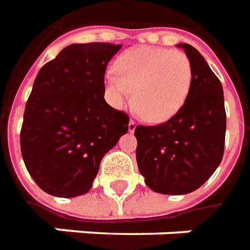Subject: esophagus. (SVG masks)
Wrapping results in <instances>:
<instances>
[{
	"mask_svg": "<svg viewBox=\"0 0 250 250\" xmlns=\"http://www.w3.org/2000/svg\"><path fill=\"white\" fill-rule=\"evenodd\" d=\"M128 130H129V132H130V133H133L134 130H136V122H134L133 120H130V121H129Z\"/></svg>",
	"mask_w": 250,
	"mask_h": 250,
	"instance_id": "esophagus-1",
	"label": "esophagus"
}]
</instances>
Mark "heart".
Segmentation results:
<instances>
[{
	"instance_id": "1",
	"label": "heart",
	"mask_w": 250,
	"mask_h": 250,
	"mask_svg": "<svg viewBox=\"0 0 250 250\" xmlns=\"http://www.w3.org/2000/svg\"><path fill=\"white\" fill-rule=\"evenodd\" d=\"M192 65L182 51L136 47L117 59L116 72L105 75L107 100L117 109L133 102L152 124L168 121L185 105L192 84Z\"/></svg>"
}]
</instances>
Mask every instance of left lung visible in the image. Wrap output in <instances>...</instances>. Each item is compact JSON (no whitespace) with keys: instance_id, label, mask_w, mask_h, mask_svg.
Returning <instances> with one entry per match:
<instances>
[{"instance_id":"8db88e82","label":"left lung","mask_w":250,"mask_h":250,"mask_svg":"<svg viewBox=\"0 0 250 250\" xmlns=\"http://www.w3.org/2000/svg\"><path fill=\"white\" fill-rule=\"evenodd\" d=\"M192 84L185 105L167 122L134 130L136 160L145 185L166 195H185L210 178L224 156V88L199 51L187 43Z\"/></svg>"}]
</instances>
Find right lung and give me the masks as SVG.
I'll list each match as a JSON object with an SVG mask.
<instances>
[{
    "instance_id": "obj_1",
    "label": "right lung",
    "mask_w": 250,
    "mask_h": 250,
    "mask_svg": "<svg viewBox=\"0 0 250 250\" xmlns=\"http://www.w3.org/2000/svg\"><path fill=\"white\" fill-rule=\"evenodd\" d=\"M121 44H71L40 68L26 102L21 155L47 194H86L102 157L128 132L129 117L106 104V65Z\"/></svg>"
}]
</instances>
